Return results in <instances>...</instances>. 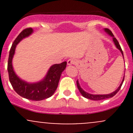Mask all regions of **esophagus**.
<instances>
[{"label": "esophagus", "instance_id": "esophagus-1", "mask_svg": "<svg viewBox=\"0 0 133 133\" xmlns=\"http://www.w3.org/2000/svg\"><path fill=\"white\" fill-rule=\"evenodd\" d=\"M67 63H68V65H73V64H76V62L74 58H69L67 62Z\"/></svg>", "mask_w": 133, "mask_h": 133}]
</instances>
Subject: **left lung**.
Masks as SVG:
<instances>
[{
    "instance_id": "obj_1",
    "label": "left lung",
    "mask_w": 133,
    "mask_h": 133,
    "mask_svg": "<svg viewBox=\"0 0 133 133\" xmlns=\"http://www.w3.org/2000/svg\"><path fill=\"white\" fill-rule=\"evenodd\" d=\"M105 31L108 33V34H109L110 35L112 36V37H113L112 38H113V41H114V42H115V45H116V48H117L119 50L121 51L122 54L123 55V57H124V54H123L122 49L121 47H120V44H119L117 40H116V38L114 37V35H113V34H112V32H111V31H110L109 29H108V28H105ZM124 77H125V76H124V78H123L122 82V83L120 84V86L118 87V89H116L115 91H114L113 92H112V93H111V94H109V95H91V94L88 93V92L84 91L81 88H80V85H79V84H78V80L76 81V85H77V88H78V89L79 91L80 92V93L82 94V95L84 97L86 98H88V99H90V100H104V99L109 98H111V97H112V96H115V95L119 91V90L120 89V88H121L123 82H124Z\"/></svg>"
}]
</instances>
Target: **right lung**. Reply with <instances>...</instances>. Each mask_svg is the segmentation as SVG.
Returning <instances> with one entry per match:
<instances>
[{
  "label": "right lung",
  "mask_w": 133,
  "mask_h": 133,
  "mask_svg": "<svg viewBox=\"0 0 133 133\" xmlns=\"http://www.w3.org/2000/svg\"><path fill=\"white\" fill-rule=\"evenodd\" d=\"M33 32L31 28H28L17 36L11 45L8 62V71L9 79L13 89L22 97L31 100L39 101L49 98L53 95L58 87L62 73L66 68L67 62L52 65L48 71V74L42 81L35 84H29L21 80L16 75L12 66V58L15 53L17 44L22 38L28 37Z\"/></svg>",
  "instance_id": "right-lung-1"
}]
</instances>
